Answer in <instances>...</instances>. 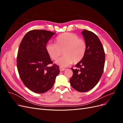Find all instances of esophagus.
<instances>
[{
	"label": "esophagus",
	"mask_w": 123,
	"mask_h": 123,
	"mask_svg": "<svg viewBox=\"0 0 123 123\" xmlns=\"http://www.w3.org/2000/svg\"><path fill=\"white\" fill-rule=\"evenodd\" d=\"M65 69H66L65 68L61 67H59V70H60L61 71H64Z\"/></svg>",
	"instance_id": "34e87169"
}]
</instances>
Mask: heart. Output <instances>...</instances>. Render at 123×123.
Instances as JSON below:
<instances>
[{
  "label": "heart",
  "mask_w": 123,
  "mask_h": 123,
  "mask_svg": "<svg viewBox=\"0 0 123 123\" xmlns=\"http://www.w3.org/2000/svg\"><path fill=\"white\" fill-rule=\"evenodd\" d=\"M46 50L54 61L61 56L62 52L64 56L56 63L62 67H65L72 62L77 64L83 60L86 53L87 43L85 40L79 38L75 34L64 33L56 38L55 44L48 43Z\"/></svg>",
  "instance_id": "heart-1"
}]
</instances>
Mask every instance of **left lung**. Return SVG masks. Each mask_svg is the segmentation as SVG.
Wrapping results in <instances>:
<instances>
[{"label": "left lung", "mask_w": 123, "mask_h": 123, "mask_svg": "<svg viewBox=\"0 0 123 123\" xmlns=\"http://www.w3.org/2000/svg\"><path fill=\"white\" fill-rule=\"evenodd\" d=\"M82 34L87 43L84 58L75 66L73 75L70 80L71 86L77 91L85 92L94 88L103 73L105 53L102 43L93 32L84 30Z\"/></svg>", "instance_id": "left-lung-1"}]
</instances>
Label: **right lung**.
<instances>
[{
  "label": "right lung",
  "mask_w": 123,
  "mask_h": 123,
  "mask_svg": "<svg viewBox=\"0 0 123 123\" xmlns=\"http://www.w3.org/2000/svg\"><path fill=\"white\" fill-rule=\"evenodd\" d=\"M55 33L33 30L26 33L18 49L17 66L24 85L31 91L43 93L53 87L60 72L58 65L52 64L46 50V44Z\"/></svg>",
  "instance_id": "add662e5"
}]
</instances>
